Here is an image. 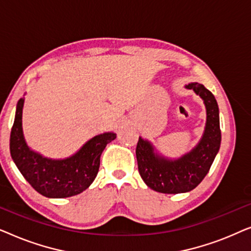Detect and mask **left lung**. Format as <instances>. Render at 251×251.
Masks as SVG:
<instances>
[{
  "instance_id": "1",
  "label": "left lung",
  "mask_w": 251,
  "mask_h": 251,
  "mask_svg": "<svg viewBox=\"0 0 251 251\" xmlns=\"http://www.w3.org/2000/svg\"><path fill=\"white\" fill-rule=\"evenodd\" d=\"M186 88L200 96L207 108V125L199 145L179 160L169 161L157 156L147 140L139 137L137 143L136 156L140 177L147 186L160 193H184L197 187L207 176L221 147L219 109L215 96L197 82Z\"/></svg>"
}]
</instances>
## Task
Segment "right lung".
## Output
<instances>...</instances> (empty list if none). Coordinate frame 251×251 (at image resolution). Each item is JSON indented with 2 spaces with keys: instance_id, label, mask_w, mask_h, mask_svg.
<instances>
[{
  "instance_id": "right-lung-1",
  "label": "right lung",
  "mask_w": 251,
  "mask_h": 251,
  "mask_svg": "<svg viewBox=\"0 0 251 251\" xmlns=\"http://www.w3.org/2000/svg\"><path fill=\"white\" fill-rule=\"evenodd\" d=\"M24 99L17 104L15 122L10 133V153L17 168L34 190L47 198H68L80 194L92 184L100 166L102 151L116 138L113 132L89 140L75 155L51 160L28 149L23 135Z\"/></svg>"
}]
</instances>
